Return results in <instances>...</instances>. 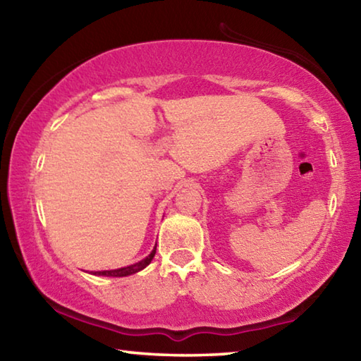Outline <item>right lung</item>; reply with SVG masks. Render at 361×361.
I'll use <instances>...</instances> for the list:
<instances>
[{"mask_svg":"<svg viewBox=\"0 0 361 361\" xmlns=\"http://www.w3.org/2000/svg\"><path fill=\"white\" fill-rule=\"evenodd\" d=\"M154 255H156V247L148 256H146L145 259L135 262V264H130L127 267H119V269H111V271H97V272H90V274H94V276H103V277H127V276H132V274H137L140 271H143V269L152 261V258H154Z\"/></svg>","mask_w":361,"mask_h":361,"instance_id":"1","label":"right lung"}]
</instances>
